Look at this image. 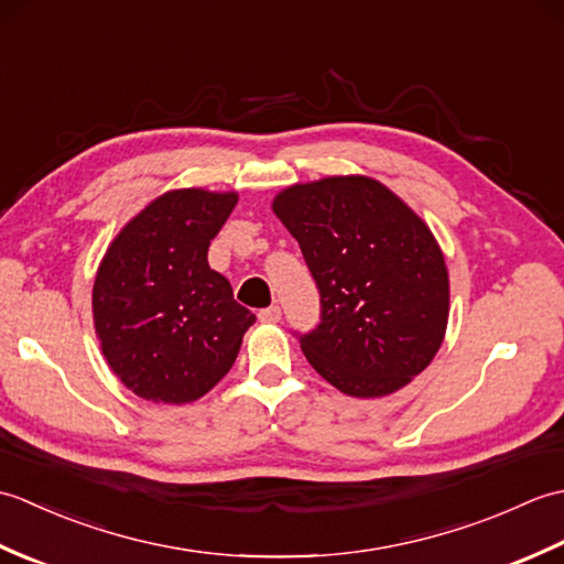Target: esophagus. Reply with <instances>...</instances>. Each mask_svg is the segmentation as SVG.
<instances>
[{
    "label": "esophagus",
    "instance_id": "34e87169",
    "mask_svg": "<svg viewBox=\"0 0 564 564\" xmlns=\"http://www.w3.org/2000/svg\"><path fill=\"white\" fill-rule=\"evenodd\" d=\"M259 319H261V322H269V325H273V322L281 319V307H279V305H271V307L259 310Z\"/></svg>",
    "mask_w": 564,
    "mask_h": 564
}]
</instances>
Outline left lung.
<instances>
[{
    "instance_id": "left-lung-1",
    "label": "left lung",
    "mask_w": 564,
    "mask_h": 564,
    "mask_svg": "<svg viewBox=\"0 0 564 564\" xmlns=\"http://www.w3.org/2000/svg\"><path fill=\"white\" fill-rule=\"evenodd\" d=\"M319 291L297 334L317 373L351 398H386L431 364L448 325V269L426 223L376 178L327 176L273 198Z\"/></svg>"
}]
</instances>
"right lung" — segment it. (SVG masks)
I'll use <instances>...</instances> for the list:
<instances>
[{
	"instance_id": "1",
	"label": "right lung",
	"mask_w": 564,
	"mask_h": 564,
	"mask_svg": "<svg viewBox=\"0 0 564 564\" xmlns=\"http://www.w3.org/2000/svg\"><path fill=\"white\" fill-rule=\"evenodd\" d=\"M237 194L176 188L154 198L99 263L91 310L101 351L138 398L186 404L232 368L254 315L208 267Z\"/></svg>"
}]
</instances>
